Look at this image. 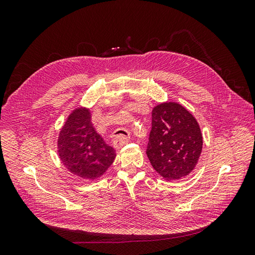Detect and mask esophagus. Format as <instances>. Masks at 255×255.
<instances>
[{
	"label": "esophagus",
	"mask_w": 255,
	"mask_h": 255,
	"mask_svg": "<svg viewBox=\"0 0 255 255\" xmlns=\"http://www.w3.org/2000/svg\"><path fill=\"white\" fill-rule=\"evenodd\" d=\"M123 132H126V135H118L115 137L114 139V146L116 149H120L122 145H125L128 142L129 140V133L128 132V130H123Z\"/></svg>",
	"instance_id": "1"
}]
</instances>
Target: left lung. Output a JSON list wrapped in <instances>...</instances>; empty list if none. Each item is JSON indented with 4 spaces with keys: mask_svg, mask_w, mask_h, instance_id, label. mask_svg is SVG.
<instances>
[{
    "mask_svg": "<svg viewBox=\"0 0 255 255\" xmlns=\"http://www.w3.org/2000/svg\"><path fill=\"white\" fill-rule=\"evenodd\" d=\"M203 137L192 114L176 102L152 110V129L146 155L152 167L167 181L187 176L199 161Z\"/></svg>",
    "mask_w": 255,
    "mask_h": 255,
    "instance_id": "1",
    "label": "left lung"
}]
</instances>
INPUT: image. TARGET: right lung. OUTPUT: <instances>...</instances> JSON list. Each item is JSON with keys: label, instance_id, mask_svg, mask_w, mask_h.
Wrapping results in <instances>:
<instances>
[{"label": "right lung", "instance_id": "obj_1", "mask_svg": "<svg viewBox=\"0 0 255 255\" xmlns=\"http://www.w3.org/2000/svg\"><path fill=\"white\" fill-rule=\"evenodd\" d=\"M57 152L68 171L91 181L101 177L116 158L113 146L92 126L90 110L83 106L73 110L60 128Z\"/></svg>", "mask_w": 255, "mask_h": 255}]
</instances>
